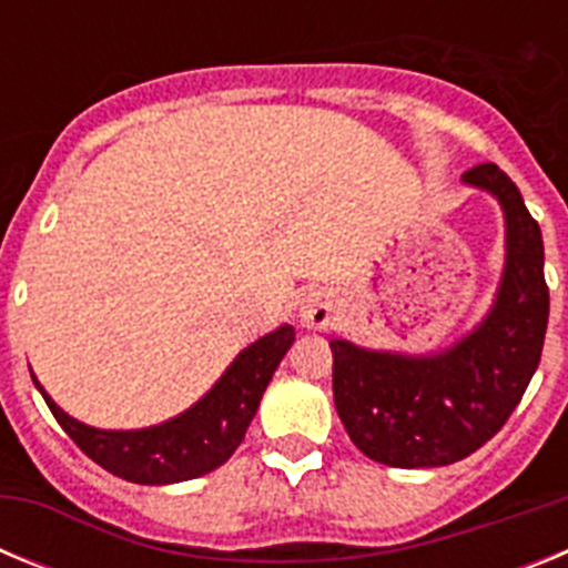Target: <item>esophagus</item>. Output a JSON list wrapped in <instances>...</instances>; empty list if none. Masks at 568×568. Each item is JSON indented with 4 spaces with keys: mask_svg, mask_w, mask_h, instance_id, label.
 <instances>
[{
    "mask_svg": "<svg viewBox=\"0 0 568 568\" xmlns=\"http://www.w3.org/2000/svg\"><path fill=\"white\" fill-rule=\"evenodd\" d=\"M301 327L329 329L338 321V298L329 290H310L298 304Z\"/></svg>",
    "mask_w": 568,
    "mask_h": 568,
    "instance_id": "obj_1",
    "label": "esophagus"
}]
</instances>
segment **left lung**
Listing matches in <instances>:
<instances>
[{
    "instance_id": "8db88e82",
    "label": "left lung",
    "mask_w": 568,
    "mask_h": 568,
    "mask_svg": "<svg viewBox=\"0 0 568 568\" xmlns=\"http://www.w3.org/2000/svg\"><path fill=\"white\" fill-rule=\"evenodd\" d=\"M460 182L504 210L506 261L484 321L429 355L329 341L346 435L366 458L398 469L449 466L480 449L520 404L544 353L549 287L538 222L498 164L466 170Z\"/></svg>"
}]
</instances>
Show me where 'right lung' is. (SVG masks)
Masks as SVG:
<instances>
[{"instance_id": "right-lung-1", "label": "right lung", "mask_w": 568, "mask_h": 568, "mask_svg": "<svg viewBox=\"0 0 568 568\" xmlns=\"http://www.w3.org/2000/svg\"><path fill=\"white\" fill-rule=\"evenodd\" d=\"M293 341L295 329L281 324L264 338L253 341L247 349H241L213 389H207L190 409L144 429H97L70 418L44 393L37 375H30L53 418L90 460L130 484L168 486L202 478L227 464L244 440L250 420L258 413L261 395Z\"/></svg>"}]
</instances>
